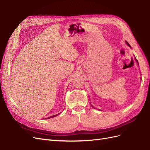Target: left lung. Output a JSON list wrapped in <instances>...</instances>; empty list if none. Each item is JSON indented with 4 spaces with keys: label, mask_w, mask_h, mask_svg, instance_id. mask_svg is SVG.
<instances>
[{
    "label": "left lung",
    "mask_w": 150,
    "mask_h": 150,
    "mask_svg": "<svg viewBox=\"0 0 150 150\" xmlns=\"http://www.w3.org/2000/svg\"><path fill=\"white\" fill-rule=\"evenodd\" d=\"M126 44H128V46H129V47H131V46H130V45H129V43H128V42H127V41H126ZM136 60H137V59H136ZM137 62H138V61H137Z\"/></svg>",
    "instance_id": "8db88e82"
}]
</instances>
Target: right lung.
Masks as SVG:
<instances>
[{"label":"right lung","mask_w":150,"mask_h":150,"mask_svg":"<svg viewBox=\"0 0 150 150\" xmlns=\"http://www.w3.org/2000/svg\"><path fill=\"white\" fill-rule=\"evenodd\" d=\"M57 115H55V116H51V117H54V116H56Z\"/></svg>","instance_id":"right-lung-1"}]
</instances>
